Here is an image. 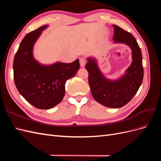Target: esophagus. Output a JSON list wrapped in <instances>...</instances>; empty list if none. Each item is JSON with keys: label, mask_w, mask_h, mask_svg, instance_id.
<instances>
[{"label": "esophagus", "mask_w": 161, "mask_h": 161, "mask_svg": "<svg viewBox=\"0 0 161 161\" xmlns=\"http://www.w3.org/2000/svg\"><path fill=\"white\" fill-rule=\"evenodd\" d=\"M79 62H80V65L81 67H84L85 65V59L84 58H80L79 59Z\"/></svg>", "instance_id": "34e87169"}]
</instances>
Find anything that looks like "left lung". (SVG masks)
Returning <instances> with one entry per match:
<instances>
[{
    "label": "left lung",
    "mask_w": 161,
    "mask_h": 161,
    "mask_svg": "<svg viewBox=\"0 0 161 161\" xmlns=\"http://www.w3.org/2000/svg\"><path fill=\"white\" fill-rule=\"evenodd\" d=\"M114 28V43H122L131 50L132 62L125 73L117 80H109L102 74L95 58H89L85 69L89 72V84L92 97L100 104L119 108L127 104L138 91L144 76L141 50L132 34L119 26Z\"/></svg>",
    "instance_id": "8db88e82"
}]
</instances>
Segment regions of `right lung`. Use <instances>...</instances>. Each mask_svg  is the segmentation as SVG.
<instances>
[{
  "label": "right lung",
  "instance_id": "obj_1",
  "mask_svg": "<svg viewBox=\"0 0 161 161\" xmlns=\"http://www.w3.org/2000/svg\"><path fill=\"white\" fill-rule=\"evenodd\" d=\"M47 27L43 25L27 33L13 61L14 81L19 93L41 109H51L60 103L65 95L66 81L74 76L80 67L79 59L71 63L43 65L34 58L33 46Z\"/></svg>",
  "mask_w": 161,
  "mask_h": 161
}]
</instances>
